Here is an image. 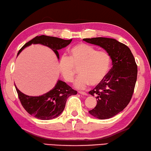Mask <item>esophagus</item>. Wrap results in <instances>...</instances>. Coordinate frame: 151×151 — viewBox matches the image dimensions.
<instances>
[{
	"label": "esophagus",
	"instance_id": "obj_1",
	"mask_svg": "<svg viewBox=\"0 0 151 151\" xmlns=\"http://www.w3.org/2000/svg\"><path fill=\"white\" fill-rule=\"evenodd\" d=\"M78 93H80L81 95H83V96H87V93H86V92H84V91H78Z\"/></svg>",
	"mask_w": 151,
	"mask_h": 151
}]
</instances>
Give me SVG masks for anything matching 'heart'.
Listing matches in <instances>:
<instances>
[{
	"mask_svg": "<svg viewBox=\"0 0 151 151\" xmlns=\"http://www.w3.org/2000/svg\"><path fill=\"white\" fill-rule=\"evenodd\" d=\"M69 54V57L60 58L58 67L63 80L68 83L73 82L79 69L80 76L75 83L78 89L99 85L109 73L111 58L105 50H97L89 44L78 43L71 47Z\"/></svg>",
	"mask_w": 151,
	"mask_h": 151,
	"instance_id": "1",
	"label": "heart"
}]
</instances>
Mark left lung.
Listing matches in <instances>:
<instances>
[{
    "label": "left lung",
    "mask_w": 151,
    "mask_h": 151,
    "mask_svg": "<svg viewBox=\"0 0 151 151\" xmlns=\"http://www.w3.org/2000/svg\"><path fill=\"white\" fill-rule=\"evenodd\" d=\"M109 53L113 67L106 78L89 93L96 96L97 105L89 113L99 119L113 117L125 109L133 96L137 78V65L128 46L115 39L84 38Z\"/></svg>",
    "instance_id": "8db88e82"
}]
</instances>
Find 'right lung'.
I'll return each instance as SVG.
<instances>
[{
	"label": "right lung",
	"mask_w": 151,
	"mask_h": 151,
	"mask_svg": "<svg viewBox=\"0 0 151 151\" xmlns=\"http://www.w3.org/2000/svg\"><path fill=\"white\" fill-rule=\"evenodd\" d=\"M71 40L72 39L63 40L45 35L36 36L24 45L18 51V54L31 44H40L50 47L59 59L58 50L67 46ZM15 88L24 109L30 115L42 120H50L58 117L64 109L68 97L71 95L77 94V91L73 90L65 82L60 80L58 81L54 89L38 97L26 96L18 90L17 87Z\"/></svg>",
	"instance_id": "1"
}]
</instances>
